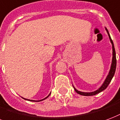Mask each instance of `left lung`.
<instances>
[{"label":"left lung","instance_id":"8db88e82","mask_svg":"<svg viewBox=\"0 0 120 120\" xmlns=\"http://www.w3.org/2000/svg\"><path fill=\"white\" fill-rule=\"evenodd\" d=\"M105 30L107 32V34H108V36H109V38L110 41H111V43L112 44V62H111V68H110L109 72L107 74V77L105 78V79L104 80V82L102 83V85H101V86L98 89H97L95 91L92 92H80V91H78V90L76 89V88H74V86H73L74 89L76 91V93H78V94L79 95H84V96H91V95H95L96 94L100 93V92H102L103 90L107 87V86L109 85V84L110 83V82L112 80V78L114 75V73H115V71H116V52H115V49H114V44H113V42H112V39L111 38V36H110V34L107 29L106 28H105Z\"/></svg>","mask_w":120,"mask_h":120}]
</instances>
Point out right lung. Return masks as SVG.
Here are the masks:
<instances>
[{
  "instance_id": "obj_1",
  "label": "right lung",
  "mask_w": 120,
  "mask_h": 120,
  "mask_svg": "<svg viewBox=\"0 0 120 120\" xmlns=\"http://www.w3.org/2000/svg\"><path fill=\"white\" fill-rule=\"evenodd\" d=\"M51 95V93H50V94H49L48 95V96H47L46 97H45V98H43V99H42V100H40V101H34V100H30V99H27V98H23V97H22V98H24V99H25V100H26V101H32V102H40V101H44V100H45V99H46V98H48V97L49 96V95Z\"/></svg>"
}]
</instances>
